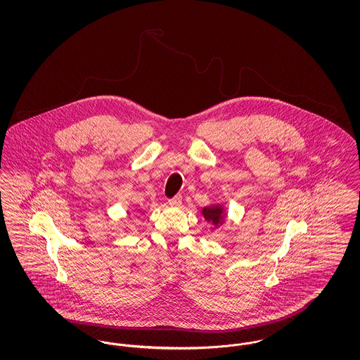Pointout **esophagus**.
Segmentation results:
<instances>
[{
	"instance_id": "1",
	"label": "esophagus",
	"mask_w": 360,
	"mask_h": 360,
	"mask_svg": "<svg viewBox=\"0 0 360 360\" xmlns=\"http://www.w3.org/2000/svg\"><path fill=\"white\" fill-rule=\"evenodd\" d=\"M169 204L172 206H179L182 204V195L181 194H176V195H174L172 198L169 200Z\"/></svg>"
}]
</instances>
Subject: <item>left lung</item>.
<instances>
[{"instance_id": "8db88e82", "label": "left lung", "mask_w": 360, "mask_h": 360, "mask_svg": "<svg viewBox=\"0 0 360 360\" xmlns=\"http://www.w3.org/2000/svg\"><path fill=\"white\" fill-rule=\"evenodd\" d=\"M202 214H204L205 220L214 224V225H217V224L223 221L224 214L221 206H207V207H204L202 209Z\"/></svg>"}]
</instances>
